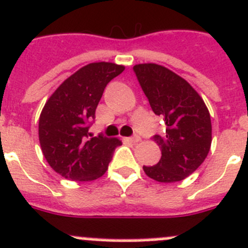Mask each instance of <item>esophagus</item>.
<instances>
[{
  "instance_id": "1",
  "label": "esophagus",
  "mask_w": 248,
  "mask_h": 248,
  "mask_svg": "<svg viewBox=\"0 0 248 248\" xmlns=\"http://www.w3.org/2000/svg\"><path fill=\"white\" fill-rule=\"evenodd\" d=\"M128 140H129V142H131V143H135V144H136V143H138V142H140V138L138 137V136H135V137H131V138H128Z\"/></svg>"
}]
</instances>
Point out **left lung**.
I'll use <instances>...</instances> for the list:
<instances>
[{
    "label": "left lung",
    "instance_id": "left-lung-1",
    "mask_svg": "<svg viewBox=\"0 0 248 248\" xmlns=\"http://www.w3.org/2000/svg\"><path fill=\"white\" fill-rule=\"evenodd\" d=\"M133 69L153 111L164 117L166 126L163 136H154L161 159L143 170L163 184L182 181L200 168L210 150L209 110L194 88L166 67L140 63Z\"/></svg>",
    "mask_w": 248,
    "mask_h": 248
}]
</instances>
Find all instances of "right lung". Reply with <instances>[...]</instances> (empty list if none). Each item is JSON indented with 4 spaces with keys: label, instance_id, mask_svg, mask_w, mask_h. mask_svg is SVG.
Here are the masks:
<instances>
[{
    "label": "right lung",
    "instance_id": "1",
    "mask_svg": "<svg viewBox=\"0 0 248 248\" xmlns=\"http://www.w3.org/2000/svg\"><path fill=\"white\" fill-rule=\"evenodd\" d=\"M124 66L93 62L69 76L51 94L39 119V142L48 165L71 181H93L108 170L119 138H89L88 122L106 84Z\"/></svg>",
    "mask_w": 248,
    "mask_h": 248
}]
</instances>
